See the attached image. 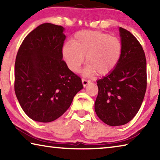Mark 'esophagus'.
Segmentation results:
<instances>
[{
	"label": "esophagus",
	"mask_w": 160,
	"mask_h": 160,
	"mask_svg": "<svg viewBox=\"0 0 160 160\" xmlns=\"http://www.w3.org/2000/svg\"><path fill=\"white\" fill-rule=\"evenodd\" d=\"M82 82L84 87H86L88 84H90L91 82V80H85V79H82Z\"/></svg>",
	"instance_id": "1"
}]
</instances>
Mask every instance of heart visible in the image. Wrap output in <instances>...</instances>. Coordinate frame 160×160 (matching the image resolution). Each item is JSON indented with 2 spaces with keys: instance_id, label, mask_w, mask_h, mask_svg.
<instances>
[{
  "instance_id": "b5f03b06",
  "label": "heart",
  "mask_w": 160,
  "mask_h": 160,
  "mask_svg": "<svg viewBox=\"0 0 160 160\" xmlns=\"http://www.w3.org/2000/svg\"><path fill=\"white\" fill-rule=\"evenodd\" d=\"M123 46L116 37L100 31L85 30L78 32L62 48V56L71 71L77 72L84 63L88 65L84 73L106 75L117 66L122 56Z\"/></svg>"
}]
</instances>
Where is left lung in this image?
Returning a JSON list of instances; mask_svg holds the SVG:
<instances>
[{
	"label": "left lung",
	"instance_id": "1",
	"mask_svg": "<svg viewBox=\"0 0 160 160\" xmlns=\"http://www.w3.org/2000/svg\"><path fill=\"white\" fill-rule=\"evenodd\" d=\"M123 51L116 68L97 81L94 110L103 122L124 125L138 112L147 88V69L141 44L129 31L119 28Z\"/></svg>",
	"mask_w": 160,
	"mask_h": 160
}]
</instances>
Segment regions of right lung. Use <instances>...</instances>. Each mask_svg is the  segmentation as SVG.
<instances>
[{
	"instance_id": "right-lung-1",
	"label": "right lung",
	"mask_w": 160,
	"mask_h": 160,
	"mask_svg": "<svg viewBox=\"0 0 160 160\" xmlns=\"http://www.w3.org/2000/svg\"><path fill=\"white\" fill-rule=\"evenodd\" d=\"M63 31L62 26L42 24L25 38L16 56V97L26 114L39 122L61 116L83 88L80 78L62 60Z\"/></svg>"
}]
</instances>
